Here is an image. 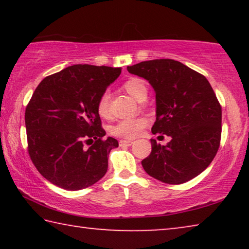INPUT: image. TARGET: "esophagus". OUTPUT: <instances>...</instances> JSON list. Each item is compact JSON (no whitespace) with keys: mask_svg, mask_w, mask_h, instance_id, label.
I'll use <instances>...</instances> for the list:
<instances>
[{"mask_svg":"<svg viewBox=\"0 0 249 249\" xmlns=\"http://www.w3.org/2000/svg\"><path fill=\"white\" fill-rule=\"evenodd\" d=\"M132 144H133V142H130V141H125V140L120 141V146H130Z\"/></svg>","mask_w":249,"mask_h":249,"instance_id":"34e87169","label":"esophagus"}]
</instances>
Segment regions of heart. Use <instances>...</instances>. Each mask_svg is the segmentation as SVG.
Wrapping results in <instances>:
<instances>
[{"label": "heart", "mask_w": 249, "mask_h": 249, "mask_svg": "<svg viewBox=\"0 0 249 249\" xmlns=\"http://www.w3.org/2000/svg\"><path fill=\"white\" fill-rule=\"evenodd\" d=\"M124 90L134 98L138 102H141L147 96V87L142 79L140 78H130L126 80L123 84ZM108 102H109V93L107 91L103 92L96 103V111L101 117H107L108 115ZM147 121L142 117L137 119H128L120 121L119 123L112 126L111 133L117 137L127 138L133 140L141 134L142 129L146 127Z\"/></svg>", "instance_id": "b5f03b06"}]
</instances>
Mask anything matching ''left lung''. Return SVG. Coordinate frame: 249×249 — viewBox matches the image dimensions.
Instances as JSON below:
<instances>
[{"mask_svg": "<svg viewBox=\"0 0 249 249\" xmlns=\"http://www.w3.org/2000/svg\"><path fill=\"white\" fill-rule=\"evenodd\" d=\"M156 93L153 134L171 137L166 146L150 140L151 153L142 161L149 176L170 184L196 178L212 162L220 147L222 108L204 75L172 59L128 66Z\"/></svg>", "mask_w": 249, "mask_h": 249, "instance_id": "1", "label": "left lung"}]
</instances>
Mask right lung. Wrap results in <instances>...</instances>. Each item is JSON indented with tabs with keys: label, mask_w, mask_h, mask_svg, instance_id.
<instances>
[{
	"label": "right lung",
	"mask_w": 249,
	"mask_h": 249,
	"mask_svg": "<svg viewBox=\"0 0 249 249\" xmlns=\"http://www.w3.org/2000/svg\"><path fill=\"white\" fill-rule=\"evenodd\" d=\"M122 68L74 65L46 77L25 111L28 153L40 175L66 190H81L107 171V156L119 147L104 138L96 103ZM91 140L94 142L89 149Z\"/></svg>",
	"instance_id": "1"
}]
</instances>
